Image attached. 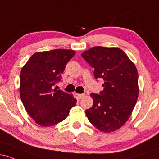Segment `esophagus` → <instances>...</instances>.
<instances>
[{
  "mask_svg": "<svg viewBox=\"0 0 159 159\" xmlns=\"http://www.w3.org/2000/svg\"><path fill=\"white\" fill-rule=\"evenodd\" d=\"M84 93H81V94H78V98H80V99H81V98H82L84 97Z\"/></svg>",
  "mask_w": 159,
  "mask_h": 159,
  "instance_id": "1",
  "label": "esophagus"
}]
</instances>
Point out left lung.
I'll return each mask as SVG.
<instances>
[{
    "instance_id": "8db88e82",
    "label": "left lung",
    "mask_w": 159,
    "mask_h": 159,
    "mask_svg": "<svg viewBox=\"0 0 159 159\" xmlns=\"http://www.w3.org/2000/svg\"><path fill=\"white\" fill-rule=\"evenodd\" d=\"M94 69V77L103 81V90L91 93L93 105L85 111L89 121L101 132L122 127L131 116L139 93L135 66L119 48L96 46L81 54Z\"/></svg>"
}]
</instances>
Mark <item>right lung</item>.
Here are the masks:
<instances>
[{"label":"right lung","mask_w":159,"mask_h":159,"mask_svg":"<svg viewBox=\"0 0 159 159\" xmlns=\"http://www.w3.org/2000/svg\"><path fill=\"white\" fill-rule=\"evenodd\" d=\"M75 52L54 49L36 52L20 74V96L28 114L41 126H52L64 120L77 100L54 88Z\"/></svg>","instance_id":"right-lung-1"}]
</instances>
